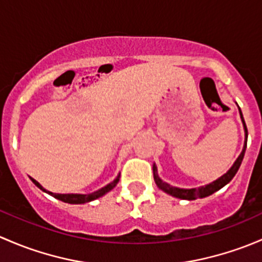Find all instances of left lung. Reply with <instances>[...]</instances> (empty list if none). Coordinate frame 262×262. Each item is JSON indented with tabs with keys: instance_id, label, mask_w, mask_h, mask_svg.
<instances>
[{
	"instance_id": "8db88e82",
	"label": "left lung",
	"mask_w": 262,
	"mask_h": 262,
	"mask_svg": "<svg viewBox=\"0 0 262 262\" xmlns=\"http://www.w3.org/2000/svg\"><path fill=\"white\" fill-rule=\"evenodd\" d=\"M238 107V106H237ZM238 111H239V116H241V121H242V125H244V130H245V144H244V149H242L241 154L238 155V158L236 159V161L233 163V165L228 169V171L226 174H223L222 177H220L218 179H215L214 182L209 183V184L204 185V187H199V188H190V189H184V188H178V187H172V185L168 184L166 182L160 179L158 174V168L156 165L154 164L152 165V171H154V180H155L156 185H158L159 189H161L163 191H165L166 194L169 195L175 196V198H179V199H187V201H193V199L196 198H206V196L211 195V194L215 193L217 190H220L221 188L225 187L226 184L231 182L233 179V177L236 175V172L238 171L239 166H241L242 160H244V156H245V151H246V146H247V127H246V123H245L244 120V116H242L241 108L238 107Z\"/></svg>"
}]
</instances>
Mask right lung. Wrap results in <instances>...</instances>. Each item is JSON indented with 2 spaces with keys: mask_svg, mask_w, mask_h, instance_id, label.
Returning a JSON list of instances; mask_svg holds the SVG:
<instances>
[{
  "mask_svg": "<svg viewBox=\"0 0 262 262\" xmlns=\"http://www.w3.org/2000/svg\"><path fill=\"white\" fill-rule=\"evenodd\" d=\"M30 179L32 180V183H34V184L36 185L37 188H40V189H41L42 191H45V193L53 195L54 198L59 199V201L66 202V203H69V204H84V203H88V202L94 201V199H98L99 196H103L104 194H107L110 190H112L113 188L117 185L118 180H120V174H118L117 177L115 178V180L110 183V184L104 185V187L101 188V189L93 191V193H88V194H74V193L59 194V193H53V191H49V190L45 189V188H42V185L40 184L39 182H36L35 179H32V178H30Z\"/></svg>",
  "mask_w": 262,
  "mask_h": 262,
  "instance_id": "add662e5",
  "label": "right lung"
}]
</instances>
